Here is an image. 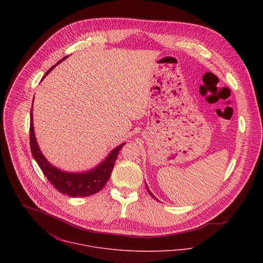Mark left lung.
Wrapping results in <instances>:
<instances>
[{"label": "left lung", "mask_w": 263, "mask_h": 263, "mask_svg": "<svg viewBox=\"0 0 263 263\" xmlns=\"http://www.w3.org/2000/svg\"><path fill=\"white\" fill-rule=\"evenodd\" d=\"M147 190H148V192H149V194H150L151 196H152V197H153V198H155V199H156V200H158V199H157V198H156V197H155V196H154V195H153V194H152V192H151L150 190H149V188H148V186H147Z\"/></svg>", "instance_id": "8db88e82"}]
</instances>
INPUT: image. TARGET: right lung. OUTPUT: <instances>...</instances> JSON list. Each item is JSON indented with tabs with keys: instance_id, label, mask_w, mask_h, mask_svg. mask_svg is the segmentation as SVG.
Here are the masks:
<instances>
[{
	"instance_id": "add662e5",
	"label": "right lung",
	"mask_w": 263,
	"mask_h": 263,
	"mask_svg": "<svg viewBox=\"0 0 263 263\" xmlns=\"http://www.w3.org/2000/svg\"><path fill=\"white\" fill-rule=\"evenodd\" d=\"M67 58V57H66ZM64 58L63 60H65ZM62 60V61H63ZM62 61L57 63L52 66L43 76V78L47 75L57 65H59ZM33 105V104H32ZM30 149L33 158L37 162L38 166L40 167L42 173L47 178V180L52 184L58 191L63 194L72 196V197H84L89 196L94 193H97L99 190L105 186L107 183L111 172H112L114 163L117 159V155L119 153L124 143L120 146L116 147L112 152L108 155L106 160L102 162L98 167L95 169L85 172V173H68L59 170L58 168L53 167L49 164V162L44 158L39 150L37 142L34 135V127H33V116H32V108L30 112Z\"/></svg>"
}]
</instances>
